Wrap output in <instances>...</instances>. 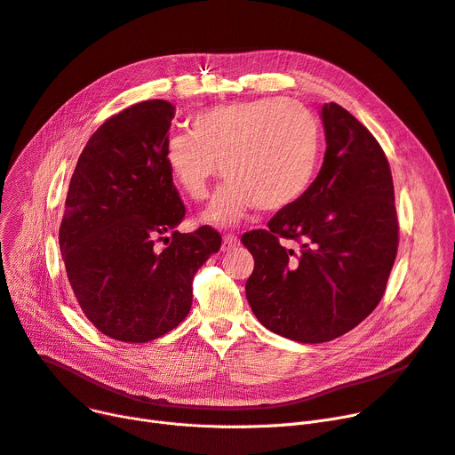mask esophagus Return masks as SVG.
I'll return each mask as SVG.
<instances>
[{"label": "esophagus", "instance_id": "34e87169", "mask_svg": "<svg viewBox=\"0 0 455 455\" xmlns=\"http://www.w3.org/2000/svg\"><path fill=\"white\" fill-rule=\"evenodd\" d=\"M240 245V237L234 234H225L223 235V243H221V251H232Z\"/></svg>", "mask_w": 455, "mask_h": 455}]
</instances>
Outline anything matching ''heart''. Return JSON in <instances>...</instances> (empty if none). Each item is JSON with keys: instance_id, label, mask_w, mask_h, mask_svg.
Instances as JSON below:
<instances>
[{"instance_id": "1", "label": "heart", "mask_w": 455, "mask_h": 455, "mask_svg": "<svg viewBox=\"0 0 455 455\" xmlns=\"http://www.w3.org/2000/svg\"><path fill=\"white\" fill-rule=\"evenodd\" d=\"M189 127L167 138L164 160L194 201H204L212 179L223 172L228 182L206 213L210 221L235 223L254 206L283 210L315 180L321 124L295 100L218 105L196 114Z\"/></svg>"}]
</instances>
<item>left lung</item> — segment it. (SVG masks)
<instances>
[{"label":"left lung","instance_id":"1","mask_svg":"<svg viewBox=\"0 0 455 455\" xmlns=\"http://www.w3.org/2000/svg\"><path fill=\"white\" fill-rule=\"evenodd\" d=\"M321 117L326 153L314 184L267 230L242 235L254 258L245 293L256 319L299 343L331 341L371 315L398 251L384 149L343 107L326 103Z\"/></svg>","mask_w":455,"mask_h":455}]
</instances>
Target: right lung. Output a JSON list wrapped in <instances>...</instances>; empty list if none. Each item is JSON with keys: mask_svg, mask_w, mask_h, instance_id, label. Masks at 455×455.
Wrapping results in <instances>:
<instances>
[{"mask_svg": "<svg viewBox=\"0 0 455 455\" xmlns=\"http://www.w3.org/2000/svg\"><path fill=\"white\" fill-rule=\"evenodd\" d=\"M173 116L164 100L114 114L90 136L69 180L59 230L68 280L86 319L124 343L179 326L197 269L221 247L212 227L175 230L186 208L164 160Z\"/></svg>", "mask_w": 455, "mask_h": 455, "instance_id": "obj_1", "label": "right lung"}]
</instances>
